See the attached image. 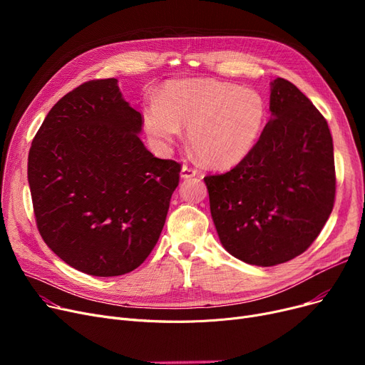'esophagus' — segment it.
<instances>
[{
    "label": "esophagus",
    "mask_w": 365,
    "mask_h": 365,
    "mask_svg": "<svg viewBox=\"0 0 365 365\" xmlns=\"http://www.w3.org/2000/svg\"><path fill=\"white\" fill-rule=\"evenodd\" d=\"M198 175V171L194 168V167H189V165H182V170H180V178L183 179H190Z\"/></svg>",
    "instance_id": "esophagus-1"
}]
</instances>
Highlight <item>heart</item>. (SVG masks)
Returning a JSON list of instances; mask_svg holds the SVG:
<instances>
[{
	"label": "heart",
	"mask_w": 365,
	"mask_h": 365,
	"mask_svg": "<svg viewBox=\"0 0 365 365\" xmlns=\"http://www.w3.org/2000/svg\"><path fill=\"white\" fill-rule=\"evenodd\" d=\"M266 112L263 96L255 88L215 78L178 80L142 106V123L157 150L167 152L186 127L187 142L201 163L229 168L255 149Z\"/></svg>",
	"instance_id": "1"
}]
</instances>
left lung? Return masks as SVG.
<instances>
[{
	"instance_id": "8db88e82",
	"label": "left lung",
	"mask_w": 365,
	"mask_h": 365,
	"mask_svg": "<svg viewBox=\"0 0 365 365\" xmlns=\"http://www.w3.org/2000/svg\"><path fill=\"white\" fill-rule=\"evenodd\" d=\"M269 110L250 155L204 178L223 248L256 266L302 255L331 215L336 194L333 139L319 110L284 78L271 83Z\"/></svg>"
}]
</instances>
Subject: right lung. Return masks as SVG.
Instances as JSON below:
<instances>
[{
  "label": "right lung",
  "mask_w": 365,
  "mask_h": 365,
  "mask_svg": "<svg viewBox=\"0 0 365 365\" xmlns=\"http://www.w3.org/2000/svg\"><path fill=\"white\" fill-rule=\"evenodd\" d=\"M140 131V112L108 78L65 94L35 134L28 182L38 231L76 271L124 275L160 238L180 164L153 157Z\"/></svg>",
  "instance_id": "obj_1"
}]
</instances>
